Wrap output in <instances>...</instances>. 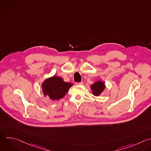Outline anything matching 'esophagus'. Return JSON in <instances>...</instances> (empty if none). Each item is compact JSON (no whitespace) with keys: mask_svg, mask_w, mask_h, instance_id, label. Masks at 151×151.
I'll list each match as a JSON object with an SVG mask.
<instances>
[{"mask_svg":"<svg viewBox=\"0 0 151 151\" xmlns=\"http://www.w3.org/2000/svg\"><path fill=\"white\" fill-rule=\"evenodd\" d=\"M83 83V82H78V83H76V85H82Z\"/></svg>","mask_w":151,"mask_h":151,"instance_id":"esophagus-1","label":"esophagus"}]
</instances>
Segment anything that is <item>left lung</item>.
I'll return each mask as SVG.
<instances>
[{
  "label": "left lung",
  "mask_w": 151,
  "mask_h": 151,
  "mask_svg": "<svg viewBox=\"0 0 151 151\" xmlns=\"http://www.w3.org/2000/svg\"><path fill=\"white\" fill-rule=\"evenodd\" d=\"M105 87L106 86L104 83L101 81H96L90 86V88L92 90L93 94L96 96H100V94L105 89Z\"/></svg>",
  "instance_id": "8db88e82"
}]
</instances>
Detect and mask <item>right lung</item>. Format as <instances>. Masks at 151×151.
I'll use <instances>...</instances> for the list:
<instances>
[{"label": "right lung", "mask_w": 151, "mask_h": 151, "mask_svg": "<svg viewBox=\"0 0 151 151\" xmlns=\"http://www.w3.org/2000/svg\"><path fill=\"white\" fill-rule=\"evenodd\" d=\"M73 85L71 83L65 82L62 78L54 76L43 82L42 89L45 96H48L52 100H58L64 97Z\"/></svg>", "instance_id": "right-lung-1"}]
</instances>
